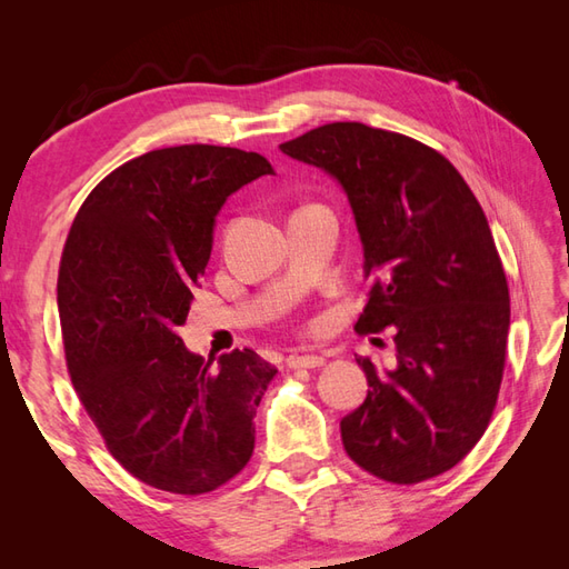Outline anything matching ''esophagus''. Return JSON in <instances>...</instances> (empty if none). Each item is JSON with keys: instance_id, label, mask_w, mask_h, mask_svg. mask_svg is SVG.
<instances>
[{"instance_id": "34e87169", "label": "esophagus", "mask_w": 569, "mask_h": 569, "mask_svg": "<svg viewBox=\"0 0 569 569\" xmlns=\"http://www.w3.org/2000/svg\"><path fill=\"white\" fill-rule=\"evenodd\" d=\"M325 359L322 355H291L288 357V367L291 369H318V367H322L325 365Z\"/></svg>"}]
</instances>
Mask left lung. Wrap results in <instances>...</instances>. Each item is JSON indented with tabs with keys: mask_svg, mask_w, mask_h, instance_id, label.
<instances>
[{
	"mask_svg": "<svg viewBox=\"0 0 569 569\" xmlns=\"http://www.w3.org/2000/svg\"><path fill=\"white\" fill-rule=\"evenodd\" d=\"M278 149L345 190L371 283L355 330L396 332L393 369L357 359L371 389L340 422L345 450L393 485L438 477L485 435L501 386L511 308L487 214L445 156L393 131L332 122Z\"/></svg>",
	"mask_w": 569,
	"mask_h": 569,
	"instance_id": "1",
	"label": "left lung"
}]
</instances>
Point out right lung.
<instances>
[{
	"mask_svg": "<svg viewBox=\"0 0 569 569\" xmlns=\"http://www.w3.org/2000/svg\"><path fill=\"white\" fill-rule=\"evenodd\" d=\"M273 173L261 153L186 143L131 159L70 227L58 312L72 386L107 450L143 485L204 493L253 452L276 367L253 349L212 365L178 335L227 198Z\"/></svg>",
	"mask_w": 569,
	"mask_h": 569,
	"instance_id": "obj_1",
	"label": "right lung"
}]
</instances>
